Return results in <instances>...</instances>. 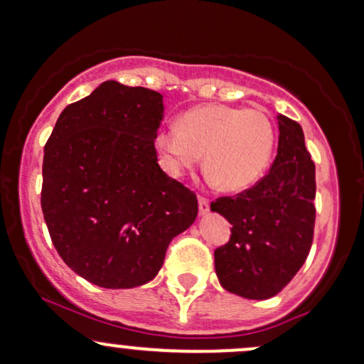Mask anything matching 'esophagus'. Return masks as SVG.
I'll list each match as a JSON object with an SVG mask.
<instances>
[{"mask_svg": "<svg viewBox=\"0 0 364 364\" xmlns=\"http://www.w3.org/2000/svg\"><path fill=\"white\" fill-rule=\"evenodd\" d=\"M209 210V200L205 199V197L199 196V213L200 214H208Z\"/></svg>", "mask_w": 364, "mask_h": 364, "instance_id": "esophagus-1", "label": "esophagus"}]
</instances>
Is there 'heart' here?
Instances as JSON below:
<instances>
[{
    "label": "heart",
    "instance_id": "obj_1",
    "mask_svg": "<svg viewBox=\"0 0 364 364\" xmlns=\"http://www.w3.org/2000/svg\"><path fill=\"white\" fill-rule=\"evenodd\" d=\"M156 146L170 173L182 175L204 154L205 177L224 192L250 189L267 172L275 129L259 109L205 105L189 109L177 127L156 134Z\"/></svg>",
    "mask_w": 364,
    "mask_h": 364
}]
</instances>
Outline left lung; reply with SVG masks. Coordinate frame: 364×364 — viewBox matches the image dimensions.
Listing matches in <instances>:
<instances>
[{"mask_svg":"<svg viewBox=\"0 0 364 364\" xmlns=\"http://www.w3.org/2000/svg\"><path fill=\"white\" fill-rule=\"evenodd\" d=\"M278 150L270 172L236 197H219L210 210L232 224L214 251L223 289L245 299L277 295L306 263L316 223V165L302 127L278 114Z\"/></svg>","mask_w":364,"mask_h":364,"instance_id":"8db88e82","label":"left lung"}]
</instances>
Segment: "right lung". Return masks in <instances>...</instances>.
Returning <instances> with one entry per match:
<instances>
[{
  "mask_svg": "<svg viewBox=\"0 0 364 364\" xmlns=\"http://www.w3.org/2000/svg\"><path fill=\"white\" fill-rule=\"evenodd\" d=\"M164 97L106 80L58 116L43 150L42 210L67 267L105 289L154 280L197 197L160 168Z\"/></svg>",
  "mask_w": 364,
  "mask_h": 364,
  "instance_id": "add662e5",
  "label": "right lung"
}]
</instances>
